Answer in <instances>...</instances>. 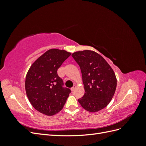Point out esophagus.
Wrapping results in <instances>:
<instances>
[{"mask_svg":"<svg viewBox=\"0 0 146 146\" xmlns=\"http://www.w3.org/2000/svg\"><path fill=\"white\" fill-rule=\"evenodd\" d=\"M76 85H74L73 87H72L71 88H70V90H71L72 91H74V90L76 89Z\"/></svg>","mask_w":146,"mask_h":146,"instance_id":"1","label":"esophagus"}]
</instances>
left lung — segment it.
Listing matches in <instances>:
<instances>
[{
    "label": "left lung",
    "mask_w": 146,
    "mask_h": 146,
    "mask_svg": "<svg viewBox=\"0 0 146 146\" xmlns=\"http://www.w3.org/2000/svg\"><path fill=\"white\" fill-rule=\"evenodd\" d=\"M72 56L80 68L85 89L78 102L86 111L98 112L113 98L117 85L116 75L107 61L94 51H78Z\"/></svg>",
    "instance_id": "obj_1"
}]
</instances>
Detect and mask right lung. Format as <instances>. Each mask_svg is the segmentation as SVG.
<instances>
[{
  "label": "right lung",
  "mask_w": 146,
  "mask_h": 146,
  "mask_svg": "<svg viewBox=\"0 0 146 146\" xmlns=\"http://www.w3.org/2000/svg\"><path fill=\"white\" fill-rule=\"evenodd\" d=\"M71 54L64 50L52 48L35 61L25 77L26 94L37 111L47 116L60 111L70 93L63 88L57 70Z\"/></svg>",
  "instance_id": "obj_1"
}]
</instances>
